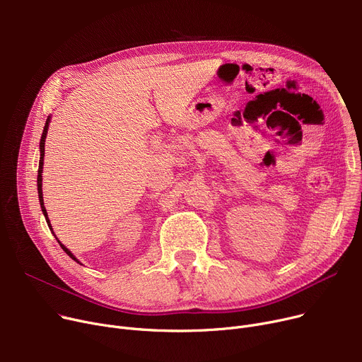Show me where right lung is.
I'll return each instance as SVG.
<instances>
[{"mask_svg": "<svg viewBox=\"0 0 362 362\" xmlns=\"http://www.w3.org/2000/svg\"><path fill=\"white\" fill-rule=\"evenodd\" d=\"M48 124H49V116H48V119H47V122H45V126H44V132H42V138H41V142H40V149H41V158H40V168H37V197H40V202H41V208H42V213H44V216H45V218H47V223H48V227L51 229V224H49V220H48V216H47V210H45V206H44V197H42V165H44V154H45V138H47V132H48ZM59 243H60V246L63 248V251L70 257V258H73L74 261H78L74 258V255L66 248V246L59 240ZM79 262V261H78Z\"/></svg>", "mask_w": 362, "mask_h": 362, "instance_id": "obj_1", "label": "right lung"}]
</instances>
